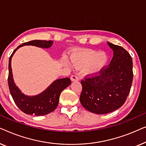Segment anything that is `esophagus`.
I'll return each instance as SVG.
<instances>
[{
	"label": "esophagus",
	"instance_id": "obj_1",
	"mask_svg": "<svg viewBox=\"0 0 146 146\" xmlns=\"http://www.w3.org/2000/svg\"><path fill=\"white\" fill-rule=\"evenodd\" d=\"M71 81H79V78L77 75H72L71 77Z\"/></svg>",
	"mask_w": 146,
	"mask_h": 146
}]
</instances>
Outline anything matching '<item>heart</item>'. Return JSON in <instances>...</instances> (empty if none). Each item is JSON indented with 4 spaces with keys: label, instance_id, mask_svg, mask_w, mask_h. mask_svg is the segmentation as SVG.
I'll return each instance as SVG.
<instances>
[{
    "label": "heart",
    "instance_id": "1",
    "mask_svg": "<svg viewBox=\"0 0 146 146\" xmlns=\"http://www.w3.org/2000/svg\"><path fill=\"white\" fill-rule=\"evenodd\" d=\"M108 60L106 53L91 50L75 53L71 57L73 67L79 69L85 68L84 75L89 77L99 75L107 64Z\"/></svg>",
    "mask_w": 146,
    "mask_h": 146
}]
</instances>
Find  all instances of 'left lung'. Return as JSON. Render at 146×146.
Listing matches in <instances>:
<instances>
[{
    "mask_svg": "<svg viewBox=\"0 0 146 146\" xmlns=\"http://www.w3.org/2000/svg\"><path fill=\"white\" fill-rule=\"evenodd\" d=\"M107 44L114 55L99 75L81 80L80 102L85 109L97 114L109 113L121 107L130 93L133 81L132 59L122 47Z\"/></svg>",
    "mask_w": 146,
    "mask_h": 146,
    "instance_id": "8db88e82",
    "label": "left lung"
}]
</instances>
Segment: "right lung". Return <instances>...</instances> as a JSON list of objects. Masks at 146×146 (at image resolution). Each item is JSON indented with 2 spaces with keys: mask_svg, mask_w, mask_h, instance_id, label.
I'll list each match as a JSON object with an SVG mask.
<instances>
[{
  "mask_svg": "<svg viewBox=\"0 0 146 146\" xmlns=\"http://www.w3.org/2000/svg\"><path fill=\"white\" fill-rule=\"evenodd\" d=\"M53 41L32 40L23 43L14 50L9 58V90L14 102L24 113L36 116H44L53 112L59 103V96L61 92L70 85L69 78L57 79L53 82L47 89L36 96L25 95L18 89L14 83L12 72L11 59L14 53L20 47L24 46H34L42 48H49L52 46Z\"/></svg>",
  "mask_w": 146,
  "mask_h": 146,
  "instance_id": "add662e5",
  "label": "right lung"
}]
</instances>
